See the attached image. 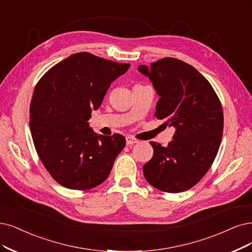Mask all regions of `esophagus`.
Segmentation results:
<instances>
[{
  "mask_svg": "<svg viewBox=\"0 0 252 252\" xmlns=\"http://www.w3.org/2000/svg\"><path fill=\"white\" fill-rule=\"evenodd\" d=\"M135 143H138V140L136 138H134L132 136L126 137V145H132V144H135Z\"/></svg>",
  "mask_w": 252,
  "mask_h": 252,
  "instance_id": "obj_1",
  "label": "esophagus"
}]
</instances>
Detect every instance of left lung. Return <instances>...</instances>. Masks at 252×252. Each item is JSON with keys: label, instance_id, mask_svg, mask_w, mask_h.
Returning a JSON list of instances; mask_svg holds the SVG:
<instances>
[{"label": "left lung", "instance_id": "obj_1", "mask_svg": "<svg viewBox=\"0 0 252 252\" xmlns=\"http://www.w3.org/2000/svg\"><path fill=\"white\" fill-rule=\"evenodd\" d=\"M160 96L158 119L175 127L166 147L151 141L152 159L143 166L146 181L168 193L191 189L208 172L217 156L223 132L221 102L209 81L192 65L166 57L140 65Z\"/></svg>", "mask_w": 252, "mask_h": 252}]
</instances>
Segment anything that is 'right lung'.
I'll return each instance as SVG.
<instances>
[{
  "label": "right lung",
  "instance_id": "obj_1",
  "mask_svg": "<svg viewBox=\"0 0 252 252\" xmlns=\"http://www.w3.org/2000/svg\"><path fill=\"white\" fill-rule=\"evenodd\" d=\"M128 67V63L77 53L54 65L35 86L30 104L34 146L45 169L63 187H96L106 181L124 150L123 135H98L87 121L111 83Z\"/></svg>",
  "mask_w": 252,
  "mask_h": 252
}]
</instances>
